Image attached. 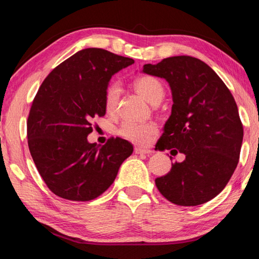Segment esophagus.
<instances>
[{"mask_svg":"<svg viewBox=\"0 0 259 259\" xmlns=\"http://www.w3.org/2000/svg\"><path fill=\"white\" fill-rule=\"evenodd\" d=\"M134 152L137 153V155H149V153H151V150H149V149H143V148L135 147L134 148Z\"/></svg>","mask_w":259,"mask_h":259,"instance_id":"34e87169","label":"esophagus"}]
</instances>
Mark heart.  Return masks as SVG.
Masks as SVG:
<instances>
[{"instance_id":"1","label":"heart","mask_w":259,"mask_h":259,"mask_svg":"<svg viewBox=\"0 0 259 259\" xmlns=\"http://www.w3.org/2000/svg\"><path fill=\"white\" fill-rule=\"evenodd\" d=\"M134 88L138 92L152 104H158L164 98L165 91L161 81L150 75H143L134 80ZM120 97V86L117 81H110L104 92V108L108 112H115ZM158 132V127L153 122L125 121L118 128L117 133L122 139L133 143L146 146Z\"/></svg>"}]
</instances>
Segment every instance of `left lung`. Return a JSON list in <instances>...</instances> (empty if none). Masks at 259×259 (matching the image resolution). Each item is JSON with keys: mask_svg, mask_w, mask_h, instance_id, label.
Listing matches in <instances>:
<instances>
[{"mask_svg": "<svg viewBox=\"0 0 259 259\" xmlns=\"http://www.w3.org/2000/svg\"><path fill=\"white\" fill-rule=\"evenodd\" d=\"M143 72L168 81L173 94L171 115L157 142L159 150L184 153L165 176L155 180L167 200L179 206H198L221 193L237 168L243 126L228 86L197 58L178 56Z\"/></svg>", "mask_w": 259, "mask_h": 259, "instance_id": "left-lung-1", "label": "left lung"}]
</instances>
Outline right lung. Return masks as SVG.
<instances>
[{"mask_svg": "<svg viewBox=\"0 0 259 259\" xmlns=\"http://www.w3.org/2000/svg\"><path fill=\"white\" fill-rule=\"evenodd\" d=\"M134 63L103 49H84L61 62L36 93L27 119L31 158L56 196L90 201L107 191L133 152L120 138L89 143L95 118L103 117L104 92L115 72Z\"/></svg>", "mask_w": 259, "mask_h": 259, "instance_id": "obj_1", "label": "right lung"}]
</instances>
